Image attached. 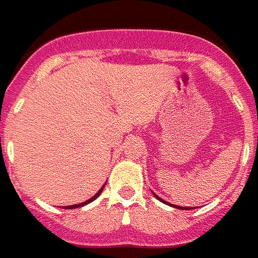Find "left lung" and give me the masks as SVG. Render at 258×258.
Returning a JSON list of instances; mask_svg holds the SVG:
<instances>
[{"label":"left lung","instance_id":"8db88e82","mask_svg":"<svg viewBox=\"0 0 258 258\" xmlns=\"http://www.w3.org/2000/svg\"><path fill=\"white\" fill-rule=\"evenodd\" d=\"M155 197H157V199H158V200H160V202H162V203H165V204H169V203H167L165 202V200H162L161 197H158L157 196V195H154ZM169 206H171V207H175V208H179V210H190V208H187V207H179V206H175V204H169Z\"/></svg>","mask_w":258,"mask_h":258}]
</instances>
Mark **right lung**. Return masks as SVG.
<instances>
[{
	"instance_id": "add662e5",
	"label": "right lung",
	"mask_w": 258,
	"mask_h": 258,
	"mask_svg": "<svg viewBox=\"0 0 258 258\" xmlns=\"http://www.w3.org/2000/svg\"><path fill=\"white\" fill-rule=\"evenodd\" d=\"M103 189H104V186H103V187H101V189H100V190L97 191L96 195L91 197V199H89V200H86V202L80 203V204H76V206H67V207H65V208H67V210H68V208H78V207H82V206H86V204H89V203H91V202H94L97 197L101 195V191H103Z\"/></svg>"
}]
</instances>
